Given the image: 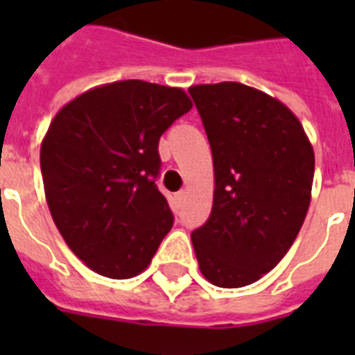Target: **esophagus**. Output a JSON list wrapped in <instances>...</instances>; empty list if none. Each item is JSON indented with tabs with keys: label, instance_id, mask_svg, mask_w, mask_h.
I'll use <instances>...</instances> for the list:
<instances>
[{
	"label": "esophagus",
	"instance_id": "34e87169",
	"mask_svg": "<svg viewBox=\"0 0 355 355\" xmlns=\"http://www.w3.org/2000/svg\"><path fill=\"white\" fill-rule=\"evenodd\" d=\"M184 200H186V193H184V191H178V193L175 195V206H177V210L182 208Z\"/></svg>",
	"mask_w": 355,
	"mask_h": 355
}]
</instances>
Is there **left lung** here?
Here are the masks:
<instances>
[{"mask_svg":"<svg viewBox=\"0 0 355 355\" xmlns=\"http://www.w3.org/2000/svg\"><path fill=\"white\" fill-rule=\"evenodd\" d=\"M214 158L208 221L191 232L206 280L243 287L269 272L300 232L315 155L295 114L241 83L189 88Z\"/></svg>","mask_w":355,"mask_h":355,"instance_id":"1","label":"left lung"}]
</instances>
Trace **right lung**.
Wrapping results in <instances>:
<instances>
[{
  "label": "right lung",
  "instance_id": "1",
  "mask_svg": "<svg viewBox=\"0 0 355 355\" xmlns=\"http://www.w3.org/2000/svg\"><path fill=\"white\" fill-rule=\"evenodd\" d=\"M180 88L119 80L75 97L49 125L40 169L64 241L99 275L125 280L150 263L171 230L158 191L160 136L191 110Z\"/></svg>",
  "mask_w": 355,
  "mask_h": 355
}]
</instances>
